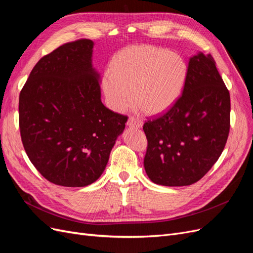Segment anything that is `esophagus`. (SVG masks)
I'll return each instance as SVG.
<instances>
[{
  "label": "esophagus",
  "instance_id": "obj_1",
  "mask_svg": "<svg viewBox=\"0 0 253 253\" xmlns=\"http://www.w3.org/2000/svg\"><path fill=\"white\" fill-rule=\"evenodd\" d=\"M127 126H134V127H141L142 121H141V119L137 118V117H129L127 120Z\"/></svg>",
  "mask_w": 253,
  "mask_h": 253
}]
</instances>
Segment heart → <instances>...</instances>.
Wrapping results in <instances>:
<instances>
[{
    "label": "heart",
    "instance_id": "b5f03b06",
    "mask_svg": "<svg viewBox=\"0 0 253 253\" xmlns=\"http://www.w3.org/2000/svg\"><path fill=\"white\" fill-rule=\"evenodd\" d=\"M187 75V64L178 55L151 45H139L127 47L114 58L102 86L114 111L128 108L134 96L135 104L143 113L159 115L177 102Z\"/></svg>",
    "mask_w": 253,
    "mask_h": 253
}]
</instances>
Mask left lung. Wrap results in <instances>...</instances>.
Wrapping results in <instances>:
<instances>
[{
    "label": "left lung",
    "mask_w": 253,
    "mask_h": 253,
    "mask_svg": "<svg viewBox=\"0 0 253 253\" xmlns=\"http://www.w3.org/2000/svg\"><path fill=\"white\" fill-rule=\"evenodd\" d=\"M230 129V95L211 55L191 57L182 95L148 120L144 170L157 185L189 186L217 162Z\"/></svg>",
    "instance_id": "8db88e82"
}]
</instances>
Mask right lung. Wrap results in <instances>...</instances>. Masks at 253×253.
Segmentation results:
<instances>
[{
    "mask_svg": "<svg viewBox=\"0 0 253 253\" xmlns=\"http://www.w3.org/2000/svg\"><path fill=\"white\" fill-rule=\"evenodd\" d=\"M94 42L61 45L39 60L19 98V125L30 162L63 187H85L103 173L126 116L101 102Z\"/></svg>",
    "mask_w": 253,
    "mask_h": 253,
    "instance_id": "obj_1",
    "label": "right lung"
}]
</instances>
